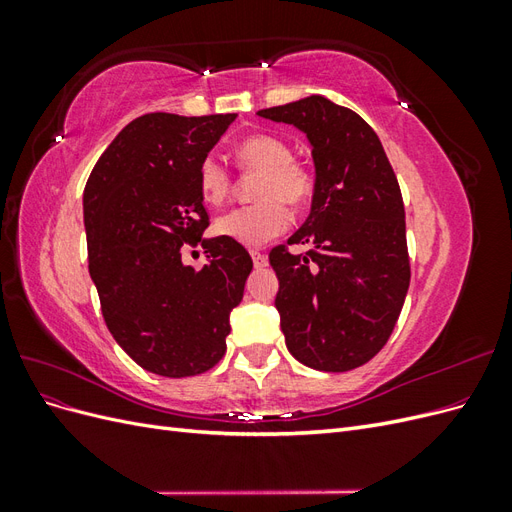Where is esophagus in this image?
Instances as JSON below:
<instances>
[{"label": "esophagus", "mask_w": 512, "mask_h": 512, "mask_svg": "<svg viewBox=\"0 0 512 512\" xmlns=\"http://www.w3.org/2000/svg\"><path fill=\"white\" fill-rule=\"evenodd\" d=\"M252 260H254V267H256V269L267 267V254H262V252L252 250Z\"/></svg>", "instance_id": "1"}]
</instances>
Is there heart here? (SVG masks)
<instances>
[{
  "label": "heart",
  "mask_w": 512,
  "mask_h": 512,
  "mask_svg": "<svg viewBox=\"0 0 512 512\" xmlns=\"http://www.w3.org/2000/svg\"><path fill=\"white\" fill-rule=\"evenodd\" d=\"M235 158L245 173L258 175L254 196L258 203L232 209L215 222V232L247 247L265 245L288 228L290 209L305 205L314 194V175L301 160L292 158L288 143L271 134H250L235 147ZM198 192L207 205L220 207L232 190L228 168L215 158L198 166Z\"/></svg>",
  "instance_id": "b5f03b06"
}]
</instances>
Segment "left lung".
<instances>
[{"label": "left lung", "instance_id": "1", "mask_svg": "<svg viewBox=\"0 0 512 512\" xmlns=\"http://www.w3.org/2000/svg\"><path fill=\"white\" fill-rule=\"evenodd\" d=\"M260 117L307 134L316 166L312 211L269 254L275 307L294 359L320 371L365 365L389 342L410 286L404 198L378 134L346 106L309 96Z\"/></svg>", "mask_w": 512, "mask_h": 512}]
</instances>
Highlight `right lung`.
Returning a JSON list of instances; mask_svg holds the SVG:
<instances>
[{
  "label": "right lung",
  "instance_id": "obj_1",
  "mask_svg": "<svg viewBox=\"0 0 512 512\" xmlns=\"http://www.w3.org/2000/svg\"><path fill=\"white\" fill-rule=\"evenodd\" d=\"M235 113L130 121L96 162L83 192L89 275L115 342L151 374L209 371L226 352L230 312L243 299L252 258L228 237L203 239L209 215L198 166ZM206 247L203 270L180 247Z\"/></svg>",
  "mask_w": 512,
  "mask_h": 512
}]
</instances>
